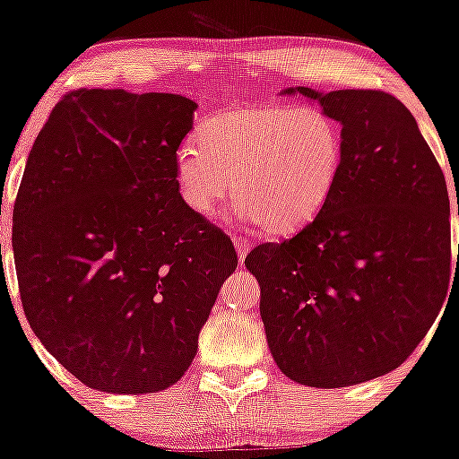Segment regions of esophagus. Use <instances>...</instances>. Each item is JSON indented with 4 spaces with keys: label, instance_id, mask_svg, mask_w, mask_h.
<instances>
[{
    "label": "esophagus",
    "instance_id": "obj_1",
    "mask_svg": "<svg viewBox=\"0 0 459 459\" xmlns=\"http://www.w3.org/2000/svg\"><path fill=\"white\" fill-rule=\"evenodd\" d=\"M233 244H235V247H237V255H239V261H244L247 252H250V247H252V241L247 239V237L235 235V237H233Z\"/></svg>",
    "mask_w": 459,
    "mask_h": 459
}]
</instances>
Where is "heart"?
<instances>
[{
  "mask_svg": "<svg viewBox=\"0 0 459 459\" xmlns=\"http://www.w3.org/2000/svg\"><path fill=\"white\" fill-rule=\"evenodd\" d=\"M343 163V127L319 108L263 103L209 116L178 146L183 203L213 218L233 186L237 207L270 235L302 229L330 198ZM236 183H232V178Z\"/></svg>",
  "mask_w": 459,
  "mask_h": 459,
  "instance_id": "1",
  "label": "heart"
}]
</instances>
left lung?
<instances>
[{
    "mask_svg": "<svg viewBox=\"0 0 459 459\" xmlns=\"http://www.w3.org/2000/svg\"><path fill=\"white\" fill-rule=\"evenodd\" d=\"M287 92L339 120L343 163L313 222L281 244H259L246 267L261 284V319L284 376L351 386L403 365L438 317L453 270L449 192L397 97Z\"/></svg>",
    "mask_w": 459,
    "mask_h": 459,
    "instance_id": "obj_1",
    "label": "left lung"
}]
</instances>
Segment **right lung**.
<instances>
[{"label":"right lung","mask_w":459,"mask_h":459,"mask_svg":"<svg viewBox=\"0 0 459 459\" xmlns=\"http://www.w3.org/2000/svg\"><path fill=\"white\" fill-rule=\"evenodd\" d=\"M194 109L181 94L79 88L25 163L13 212L21 304L47 351L97 391L181 380L237 267L230 237L177 187Z\"/></svg>","instance_id":"obj_1"}]
</instances>
